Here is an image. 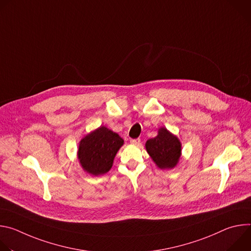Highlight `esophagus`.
<instances>
[{
  "label": "esophagus",
  "mask_w": 251,
  "mask_h": 251,
  "mask_svg": "<svg viewBox=\"0 0 251 251\" xmlns=\"http://www.w3.org/2000/svg\"><path fill=\"white\" fill-rule=\"evenodd\" d=\"M130 142H131V144H133V145H140V144H141V140H140V138L131 139V140H130Z\"/></svg>",
  "instance_id": "obj_1"
}]
</instances>
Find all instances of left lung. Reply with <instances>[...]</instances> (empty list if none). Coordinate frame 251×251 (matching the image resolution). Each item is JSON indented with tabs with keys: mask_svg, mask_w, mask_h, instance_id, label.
I'll return each instance as SVG.
<instances>
[{
	"mask_svg": "<svg viewBox=\"0 0 251 251\" xmlns=\"http://www.w3.org/2000/svg\"><path fill=\"white\" fill-rule=\"evenodd\" d=\"M146 149L161 169L174 168L181 156V143L166 128L159 129L158 135L146 142Z\"/></svg>",
	"mask_w": 251,
	"mask_h": 251,
	"instance_id": "left-lung-1",
	"label": "left lung"
}]
</instances>
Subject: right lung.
Returning a JSON list of instances; mask_svg holds the SVG:
<instances>
[{
    "instance_id": "right-lung-1",
    "label": "right lung",
    "mask_w": 251,
    "mask_h": 251,
    "mask_svg": "<svg viewBox=\"0 0 251 251\" xmlns=\"http://www.w3.org/2000/svg\"><path fill=\"white\" fill-rule=\"evenodd\" d=\"M123 142L117 133L104 126L96 129L79 143L78 159L82 168L94 176L107 173Z\"/></svg>"
}]
</instances>
